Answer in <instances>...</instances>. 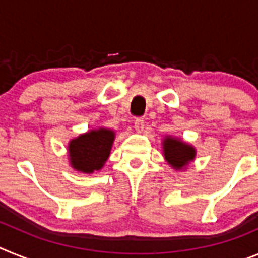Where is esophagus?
I'll use <instances>...</instances> for the list:
<instances>
[{"label": "esophagus", "mask_w": 258, "mask_h": 258, "mask_svg": "<svg viewBox=\"0 0 258 258\" xmlns=\"http://www.w3.org/2000/svg\"><path fill=\"white\" fill-rule=\"evenodd\" d=\"M145 126V120H142V118H137L136 121H134V129H136V132H138V133H143Z\"/></svg>", "instance_id": "esophagus-1"}]
</instances>
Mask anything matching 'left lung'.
Returning <instances> with one entry per match:
<instances>
[{
    "label": "left lung",
    "instance_id": "left-lung-1",
    "mask_svg": "<svg viewBox=\"0 0 258 258\" xmlns=\"http://www.w3.org/2000/svg\"><path fill=\"white\" fill-rule=\"evenodd\" d=\"M163 155L164 159L172 169L177 172H183L197 157V149L191 143L184 142L178 137L165 136L163 138Z\"/></svg>",
    "mask_w": 258,
    "mask_h": 258
}]
</instances>
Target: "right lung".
<instances>
[{"label":"right lung","mask_w":258,"mask_h":258,"mask_svg":"<svg viewBox=\"0 0 258 258\" xmlns=\"http://www.w3.org/2000/svg\"><path fill=\"white\" fill-rule=\"evenodd\" d=\"M116 133L104 126L93 127L68 142V161L76 172L92 174L101 170L108 160Z\"/></svg>","instance_id":"obj_1"}]
</instances>
